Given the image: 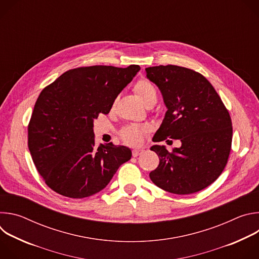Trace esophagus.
<instances>
[{"label":"esophagus","mask_w":259,"mask_h":259,"mask_svg":"<svg viewBox=\"0 0 259 259\" xmlns=\"http://www.w3.org/2000/svg\"><path fill=\"white\" fill-rule=\"evenodd\" d=\"M143 152H144V150H142V149H135V150L132 151V156L137 157V156L141 155Z\"/></svg>","instance_id":"esophagus-1"}]
</instances>
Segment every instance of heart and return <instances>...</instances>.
<instances>
[{"instance_id":"obj_1","label":"heart","mask_w":259,"mask_h":259,"mask_svg":"<svg viewBox=\"0 0 259 259\" xmlns=\"http://www.w3.org/2000/svg\"><path fill=\"white\" fill-rule=\"evenodd\" d=\"M134 91L145 105L155 104L158 99V91L153 83L149 80L141 79L134 85ZM147 129L138 125H130L122 129V139L130 145H138L143 139Z\"/></svg>"}]
</instances>
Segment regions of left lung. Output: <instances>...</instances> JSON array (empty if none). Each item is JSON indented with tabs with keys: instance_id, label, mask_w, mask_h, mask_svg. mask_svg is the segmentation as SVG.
<instances>
[{
	"instance_id": "left-lung-1",
	"label": "left lung",
	"mask_w": 259,
	"mask_h": 259,
	"mask_svg": "<svg viewBox=\"0 0 259 259\" xmlns=\"http://www.w3.org/2000/svg\"><path fill=\"white\" fill-rule=\"evenodd\" d=\"M145 72L161 90L167 107L153 140L181 142L171 153L165 145L151 147L160 163L150 178L172 194L200 192L219 177L228 163L233 136L228 109L210 82L193 69L160 65L147 67Z\"/></svg>"
}]
</instances>
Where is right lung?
<instances>
[{
  "label": "right lung",
  "mask_w": 259,
  "mask_h": 259,
  "mask_svg": "<svg viewBox=\"0 0 259 259\" xmlns=\"http://www.w3.org/2000/svg\"><path fill=\"white\" fill-rule=\"evenodd\" d=\"M140 70L93 65L65 71L44 88L28 124V150L47 186L72 199L102 191L131 159L129 147L95 146L93 123L108 114L115 99Z\"/></svg>",
  "instance_id": "right-lung-1"
}]
</instances>
